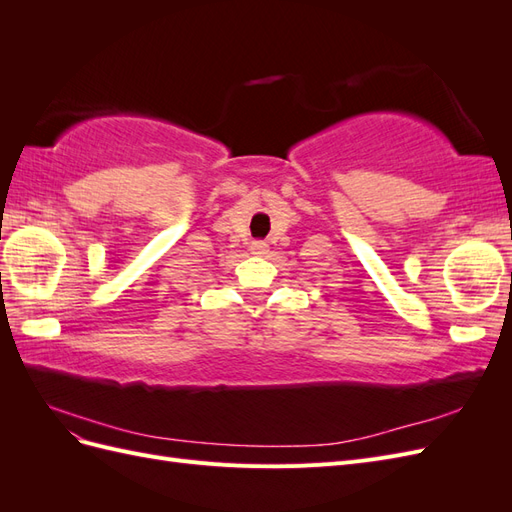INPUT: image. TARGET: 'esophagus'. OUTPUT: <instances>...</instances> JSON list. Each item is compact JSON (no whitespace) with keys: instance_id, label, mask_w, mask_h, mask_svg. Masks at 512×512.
Masks as SVG:
<instances>
[{"instance_id":"obj_1","label":"esophagus","mask_w":512,"mask_h":512,"mask_svg":"<svg viewBox=\"0 0 512 512\" xmlns=\"http://www.w3.org/2000/svg\"><path fill=\"white\" fill-rule=\"evenodd\" d=\"M267 243H262V241H254V245H252V252L256 254V256H262V254H267Z\"/></svg>"}]
</instances>
